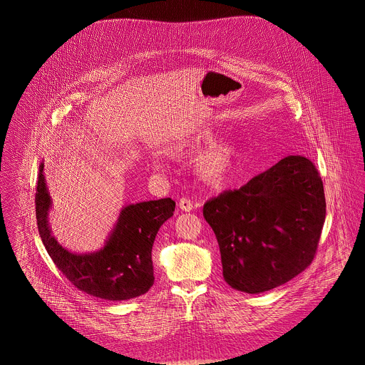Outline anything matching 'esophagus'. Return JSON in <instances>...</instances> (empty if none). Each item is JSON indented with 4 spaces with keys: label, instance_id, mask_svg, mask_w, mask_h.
<instances>
[{
    "label": "esophagus",
    "instance_id": "obj_1",
    "mask_svg": "<svg viewBox=\"0 0 365 365\" xmlns=\"http://www.w3.org/2000/svg\"><path fill=\"white\" fill-rule=\"evenodd\" d=\"M179 208L182 209V210H185V212H190L191 209L194 208V205H192V202H191L189 198H186V197H182L180 200H179Z\"/></svg>",
    "mask_w": 365,
    "mask_h": 365
}]
</instances>
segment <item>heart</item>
Segmentation results:
<instances>
[{"label": "heart", "mask_w": 365, "mask_h": 365, "mask_svg": "<svg viewBox=\"0 0 365 365\" xmlns=\"http://www.w3.org/2000/svg\"><path fill=\"white\" fill-rule=\"evenodd\" d=\"M205 139H208L207 135L201 137L200 142ZM231 157H232V150L230 146L227 145L215 146L200 158L198 170L204 176V179H207L209 182H216L222 179V176L226 173L231 163Z\"/></svg>", "instance_id": "obj_1"}]
</instances>
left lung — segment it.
Returning a JSON list of instances; mask_svg holds the SVG:
<instances>
[{
	"label": "left lung",
	"mask_w": 365,
	"mask_h": 365,
	"mask_svg": "<svg viewBox=\"0 0 365 365\" xmlns=\"http://www.w3.org/2000/svg\"><path fill=\"white\" fill-rule=\"evenodd\" d=\"M220 249L223 278L243 293L284 284L311 265L326 219L323 180L309 158L287 156L202 209Z\"/></svg>",
	"instance_id": "8db88e82"
}]
</instances>
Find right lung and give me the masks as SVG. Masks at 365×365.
<instances>
[{
	"label": "right lung",
	"instance_id": "1",
	"mask_svg": "<svg viewBox=\"0 0 365 365\" xmlns=\"http://www.w3.org/2000/svg\"><path fill=\"white\" fill-rule=\"evenodd\" d=\"M43 163L39 165L35 215L41 240L56 267L78 290L109 301L131 299L145 294L155 283L152 247L157 231L175 210V201L161 198L123 209L108 242L97 253L73 255L51 234V208Z\"/></svg>",
	"mask_w": 365,
	"mask_h": 365
}]
</instances>
